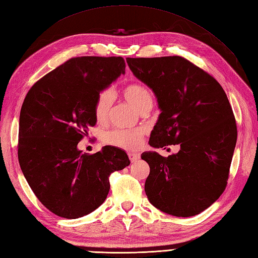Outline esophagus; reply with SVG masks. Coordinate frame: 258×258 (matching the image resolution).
I'll list each match as a JSON object with an SVG mask.
<instances>
[{
	"mask_svg": "<svg viewBox=\"0 0 258 258\" xmlns=\"http://www.w3.org/2000/svg\"><path fill=\"white\" fill-rule=\"evenodd\" d=\"M128 157L131 162H136L140 160V154H138V153H128Z\"/></svg>",
	"mask_w": 258,
	"mask_h": 258,
	"instance_id": "1",
	"label": "esophagus"
}]
</instances>
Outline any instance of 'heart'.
I'll return each instance as SVG.
<instances>
[{"instance_id":"heart-1","label":"heart","mask_w":258,"mask_h":258,"mask_svg":"<svg viewBox=\"0 0 258 258\" xmlns=\"http://www.w3.org/2000/svg\"><path fill=\"white\" fill-rule=\"evenodd\" d=\"M124 98L140 113L144 109L152 108L154 103L153 93L146 86L141 84H131L124 87L122 92ZM113 103V94L111 91H102L97 95L94 113L98 122L107 117L109 108ZM104 143L122 147L125 150H136L143 143V133L141 131H124L114 130L104 134Z\"/></svg>"}]
</instances>
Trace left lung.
<instances>
[{"label":"left lung","instance_id":"1","mask_svg":"<svg viewBox=\"0 0 258 258\" xmlns=\"http://www.w3.org/2000/svg\"><path fill=\"white\" fill-rule=\"evenodd\" d=\"M154 93L161 114L151 132L154 149L179 145L168 157L144 152L145 193L157 210L176 217L205 211L226 187L237 140L231 104L218 82L180 56L126 58Z\"/></svg>","mask_w":258,"mask_h":258}]
</instances>
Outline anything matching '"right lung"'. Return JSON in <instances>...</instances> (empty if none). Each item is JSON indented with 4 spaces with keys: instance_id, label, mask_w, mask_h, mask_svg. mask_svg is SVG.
<instances>
[{
    "instance_id": "add662e5",
    "label": "right lung",
    "mask_w": 258,
    "mask_h": 258,
    "mask_svg": "<svg viewBox=\"0 0 258 258\" xmlns=\"http://www.w3.org/2000/svg\"><path fill=\"white\" fill-rule=\"evenodd\" d=\"M125 74L123 57L81 56L59 65L31 87L20 113V166L47 210L79 218L101 206L108 177L130 165L125 151L104 146L82 153L79 142L96 124L97 95Z\"/></svg>"
}]
</instances>
